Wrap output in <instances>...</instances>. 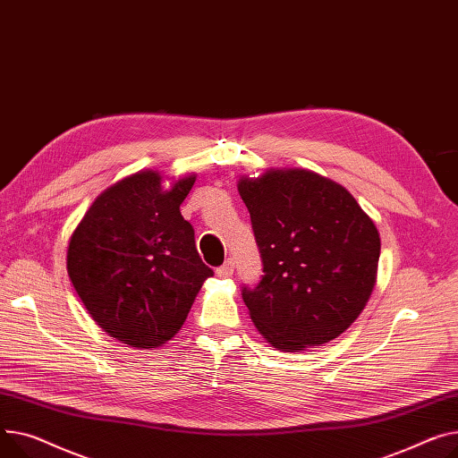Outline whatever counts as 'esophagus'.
Returning <instances> with one entry per match:
<instances>
[{
    "mask_svg": "<svg viewBox=\"0 0 458 458\" xmlns=\"http://www.w3.org/2000/svg\"><path fill=\"white\" fill-rule=\"evenodd\" d=\"M217 276L219 278H230L232 274H233V259H228V261H225V265H221V267H217Z\"/></svg>",
    "mask_w": 458,
    "mask_h": 458,
    "instance_id": "34e87169",
    "label": "esophagus"
}]
</instances>
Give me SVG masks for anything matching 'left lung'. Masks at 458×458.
<instances>
[{
	"label": "left lung",
	"instance_id": "obj_1",
	"mask_svg": "<svg viewBox=\"0 0 458 458\" xmlns=\"http://www.w3.org/2000/svg\"><path fill=\"white\" fill-rule=\"evenodd\" d=\"M263 263L241 294L252 322L278 350L337 339L360 315L377 276L381 241L357 200L306 171H267L237 184Z\"/></svg>",
	"mask_w": 458,
	"mask_h": 458
}]
</instances>
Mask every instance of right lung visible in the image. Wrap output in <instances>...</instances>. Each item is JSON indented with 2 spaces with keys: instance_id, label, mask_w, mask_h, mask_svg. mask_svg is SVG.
Segmentation results:
<instances>
[{
  "instance_id": "1",
  "label": "right lung",
  "mask_w": 458,
  "mask_h": 458,
  "mask_svg": "<svg viewBox=\"0 0 458 458\" xmlns=\"http://www.w3.org/2000/svg\"><path fill=\"white\" fill-rule=\"evenodd\" d=\"M141 171L103 191L75 228L68 274L84 308L108 335L132 348H158L184 324L213 270L180 213L195 176L171 190Z\"/></svg>"
}]
</instances>
